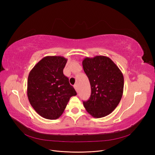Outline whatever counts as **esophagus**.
Returning a JSON list of instances; mask_svg holds the SVG:
<instances>
[{
  "label": "esophagus",
  "mask_w": 155,
  "mask_h": 155,
  "mask_svg": "<svg viewBox=\"0 0 155 155\" xmlns=\"http://www.w3.org/2000/svg\"><path fill=\"white\" fill-rule=\"evenodd\" d=\"M74 88H75V90H76V91L78 92V85H75L74 86Z\"/></svg>",
  "instance_id": "1"
}]
</instances>
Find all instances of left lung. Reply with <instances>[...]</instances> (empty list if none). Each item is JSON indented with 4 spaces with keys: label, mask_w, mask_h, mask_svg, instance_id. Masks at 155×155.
I'll return each instance as SVG.
<instances>
[{
    "label": "left lung",
    "mask_w": 155,
    "mask_h": 155,
    "mask_svg": "<svg viewBox=\"0 0 155 155\" xmlns=\"http://www.w3.org/2000/svg\"><path fill=\"white\" fill-rule=\"evenodd\" d=\"M82 64L91 87V97L83 101L84 107L94 118L109 115L118 106L123 95L122 72L109 58L104 55L87 57Z\"/></svg>",
    "instance_id": "left-lung-1"
}]
</instances>
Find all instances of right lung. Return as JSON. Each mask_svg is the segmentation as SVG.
Returning a JSON list of instances; mask_svg holds the SVG:
<instances>
[{
    "instance_id": "right-lung-1",
    "label": "right lung",
    "mask_w": 155,
    "mask_h": 155,
    "mask_svg": "<svg viewBox=\"0 0 155 155\" xmlns=\"http://www.w3.org/2000/svg\"><path fill=\"white\" fill-rule=\"evenodd\" d=\"M67 59L46 56L33 68L28 78L27 95L41 116L55 120L61 116L70 98L77 93L63 74Z\"/></svg>"
}]
</instances>
